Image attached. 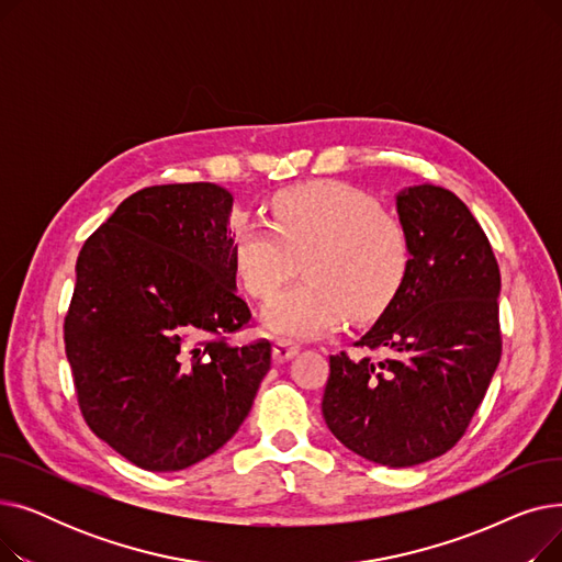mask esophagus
I'll list each match as a JSON object with an SVG mask.
<instances>
[{
    "instance_id": "esophagus-1",
    "label": "esophagus",
    "mask_w": 562,
    "mask_h": 562,
    "mask_svg": "<svg viewBox=\"0 0 562 562\" xmlns=\"http://www.w3.org/2000/svg\"><path fill=\"white\" fill-rule=\"evenodd\" d=\"M299 350H301V344L291 341V339H278L273 344V360L276 362H286L293 356H299Z\"/></svg>"
}]
</instances>
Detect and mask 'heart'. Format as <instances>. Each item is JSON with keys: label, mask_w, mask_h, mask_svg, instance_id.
Segmentation results:
<instances>
[{"label": "heart", "mask_w": 562, "mask_h": 562, "mask_svg": "<svg viewBox=\"0 0 562 562\" xmlns=\"http://www.w3.org/2000/svg\"><path fill=\"white\" fill-rule=\"evenodd\" d=\"M271 227L239 221L232 229V261L255 299L273 293L299 273L305 280L266 305L263 323L276 335H326L350 314L369 321L401 293L412 244L403 221L344 182H312L280 191Z\"/></svg>", "instance_id": "b5f03b06"}]
</instances>
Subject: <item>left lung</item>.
<instances>
[{"instance_id":"1","label":"left lung","mask_w":562,"mask_h":562,"mask_svg":"<svg viewBox=\"0 0 562 562\" xmlns=\"http://www.w3.org/2000/svg\"><path fill=\"white\" fill-rule=\"evenodd\" d=\"M412 266L394 303L358 348L330 356L323 419L346 449L375 464L415 467L453 449L501 360V273L467 204L422 184L396 195Z\"/></svg>"}]
</instances>
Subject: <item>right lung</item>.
<instances>
[{"mask_svg":"<svg viewBox=\"0 0 562 562\" xmlns=\"http://www.w3.org/2000/svg\"><path fill=\"white\" fill-rule=\"evenodd\" d=\"M232 195L212 182L147 187L88 236L64 323L81 415L147 471H180L239 430L271 344L229 346L236 293Z\"/></svg>","mask_w":562,"mask_h":562,"instance_id":"1","label":"right lung"}]
</instances>
